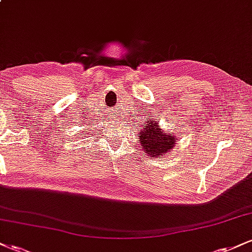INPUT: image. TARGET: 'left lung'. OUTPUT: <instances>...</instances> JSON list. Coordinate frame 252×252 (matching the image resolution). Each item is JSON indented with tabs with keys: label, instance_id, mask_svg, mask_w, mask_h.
<instances>
[{
	"label": "left lung",
	"instance_id": "1",
	"mask_svg": "<svg viewBox=\"0 0 252 252\" xmlns=\"http://www.w3.org/2000/svg\"><path fill=\"white\" fill-rule=\"evenodd\" d=\"M137 135L141 148L149 158L169 154L176 144V136L168 130H163L158 126V121L155 120L146 121V126H141Z\"/></svg>",
	"mask_w": 252,
	"mask_h": 252
}]
</instances>
